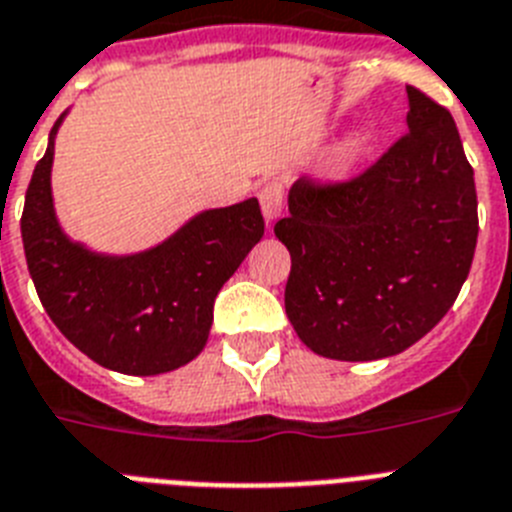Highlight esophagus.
<instances>
[{
	"label": "esophagus",
	"instance_id": "esophagus-1",
	"mask_svg": "<svg viewBox=\"0 0 512 512\" xmlns=\"http://www.w3.org/2000/svg\"><path fill=\"white\" fill-rule=\"evenodd\" d=\"M283 203H286V192H283L281 179H268L260 190V208H263L265 221H276L283 213Z\"/></svg>",
	"mask_w": 512,
	"mask_h": 512
}]
</instances>
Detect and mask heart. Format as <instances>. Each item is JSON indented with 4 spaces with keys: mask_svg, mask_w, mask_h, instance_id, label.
Listing matches in <instances>:
<instances>
[{
    "mask_svg": "<svg viewBox=\"0 0 512 512\" xmlns=\"http://www.w3.org/2000/svg\"><path fill=\"white\" fill-rule=\"evenodd\" d=\"M359 150H362V137H356V140H351V143H346V148L341 150V161H343V163L354 161V158L359 156Z\"/></svg>",
    "mask_w": 512,
    "mask_h": 512,
    "instance_id": "heart-1",
    "label": "heart"
}]
</instances>
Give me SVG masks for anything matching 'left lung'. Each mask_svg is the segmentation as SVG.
Here are the masks:
<instances>
[{
  "instance_id": "8db88e82",
  "label": "left lung",
  "mask_w": 512,
  "mask_h": 512,
  "mask_svg": "<svg viewBox=\"0 0 512 512\" xmlns=\"http://www.w3.org/2000/svg\"><path fill=\"white\" fill-rule=\"evenodd\" d=\"M409 93V132L349 182L307 176L276 236L291 255L286 315L304 346L338 362L395 356L453 307L474 260V169L450 111Z\"/></svg>"
}]
</instances>
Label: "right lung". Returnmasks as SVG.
<instances>
[{
    "instance_id": "1",
    "label": "right lung",
    "mask_w": 512,
    "mask_h": 512,
    "mask_svg": "<svg viewBox=\"0 0 512 512\" xmlns=\"http://www.w3.org/2000/svg\"><path fill=\"white\" fill-rule=\"evenodd\" d=\"M36 163L20 218L38 299L64 338L122 375H161L192 362L208 343L213 302L265 234L260 203L203 210L158 247L98 255L72 242L54 213V137Z\"/></svg>"
}]
</instances>
